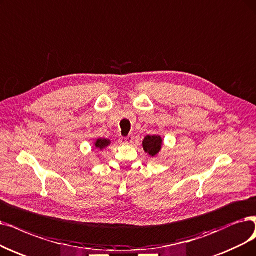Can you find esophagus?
<instances>
[{
	"instance_id": "1",
	"label": "esophagus",
	"mask_w": 256,
	"mask_h": 256,
	"mask_svg": "<svg viewBox=\"0 0 256 256\" xmlns=\"http://www.w3.org/2000/svg\"><path fill=\"white\" fill-rule=\"evenodd\" d=\"M134 136L129 134V136H127L126 138H122V142H124V144H131L132 140H134Z\"/></svg>"
}]
</instances>
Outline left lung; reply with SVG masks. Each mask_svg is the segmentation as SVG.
Segmentation results:
<instances>
[{
    "label": "left lung",
    "instance_id": "8db88e82",
    "mask_svg": "<svg viewBox=\"0 0 256 256\" xmlns=\"http://www.w3.org/2000/svg\"><path fill=\"white\" fill-rule=\"evenodd\" d=\"M162 140L158 136H147L145 140H142V147L145 152H148L149 156H154L160 152L162 148Z\"/></svg>",
    "mask_w": 256,
    "mask_h": 256
}]
</instances>
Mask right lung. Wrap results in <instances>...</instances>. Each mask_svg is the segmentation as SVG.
Instances as JSON below:
<instances>
[{
	"label": "right lung",
	"mask_w": 256,
	"mask_h": 256,
	"mask_svg": "<svg viewBox=\"0 0 256 256\" xmlns=\"http://www.w3.org/2000/svg\"><path fill=\"white\" fill-rule=\"evenodd\" d=\"M109 144H110V140H102V138H98V140L94 142L96 147L98 148V149H100V150L104 149L105 147H107Z\"/></svg>",
	"instance_id": "1"
}]
</instances>
